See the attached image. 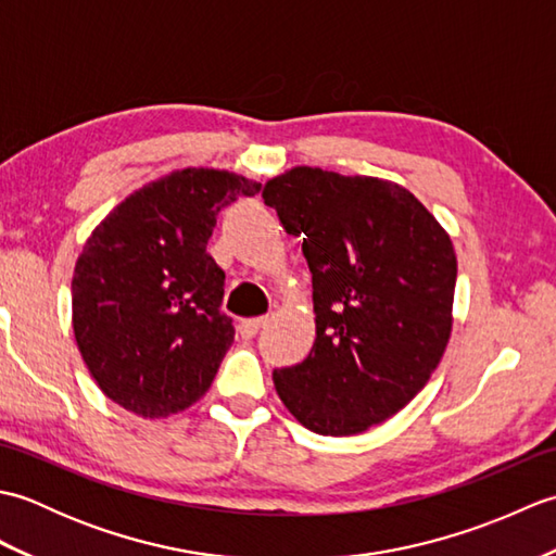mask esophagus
Masks as SVG:
<instances>
[{
    "mask_svg": "<svg viewBox=\"0 0 556 556\" xmlns=\"http://www.w3.org/2000/svg\"><path fill=\"white\" fill-rule=\"evenodd\" d=\"M267 323H269V317H253V320H243V323L239 325V332H241V337L251 339V337H255V334L260 332V329H263Z\"/></svg>",
    "mask_w": 556,
    "mask_h": 556,
    "instance_id": "obj_1",
    "label": "esophagus"
}]
</instances>
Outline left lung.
Wrapping results in <instances>:
<instances>
[{
    "instance_id": "obj_1",
    "label": "left lung",
    "mask_w": 556,
    "mask_h": 556,
    "mask_svg": "<svg viewBox=\"0 0 556 556\" xmlns=\"http://www.w3.org/2000/svg\"><path fill=\"white\" fill-rule=\"evenodd\" d=\"M303 236L315 344L271 372L289 413L349 437L404 408L440 365L454 325L456 253L432 212L394 181L293 167L263 188Z\"/></svg>"
}]
</instances>
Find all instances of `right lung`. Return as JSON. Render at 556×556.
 Masks as SVG:
<instances>
[{"mask_svg":"<svg viewBox=\"0 0 556 556\" xmlns=\"http://www.w3.org/2000/svg\"><path fill=\"white\" fill-rule=\"evenodd\" d=\"M260 188L224 169H176L92 229L71 279V323L114 404L152 420L207 392L233 344L231 317L219 311L224 271L207 241L219 210Z\"/></svg>","mask_w":556,"mask_h":556,"instance_id":"1","label":"right lung"}]
</instances>
